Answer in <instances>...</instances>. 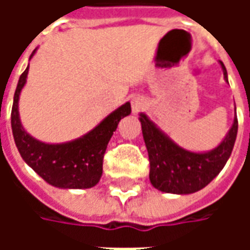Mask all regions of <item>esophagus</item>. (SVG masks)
I'll list each match as a JSON object with an SVG mask.
<instances>
[{"label": "esophagus", "instance_id": "34e87169", "mask_svg": "<svg viewBox=\"0 0 250 250\" xmlns=\"http://www.w3.org/2000/svg\"><path fill=\"white\" fill-rule=\"evenodd\" d=\"M146 104V99L142 98V96H135V98H132V100H131V109H132V114L141 112L142 109H145Z\"/></svg>", "mask_w": 250, "mask_h": 250}]
</instances>
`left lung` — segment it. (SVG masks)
I'll return each instance as SVG.
<instances>
[{"instance_id":"8db88e82","label":"left lung","mask_w":250,"mask_h":250,"mask_svg":"<svg viewBox=\"0 0 250 250\" xmlns=\"http://www.w3.org/2000/svg\"><path fill=\"white\" fill-rule=\"evenodd\" d=\"M220 65L228 82L224 62H220ZM139 122L150 159V182L162 193L179 195L198 191L220 174L233 151L238 130L234 115L233 125L220 145L209 151L197 152L177 145L146 114H139Z\"/></svg>"}]
</instances>
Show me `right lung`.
I'll list each match as a JSON object with an SVG mask.
<instances>
[{"label":"right lung","instance_id":"obj_1","mask_svg":"<svg viewBox=\"0 0 250 250\" xmlns=\"http://www.w3.org/2000/svg\"><path fill=\"white\" fill-rule=\"evenodd\" d=\"M37 49L30 55L35 56ZM29 65L20 76L12 107V131L14 143L25 163L46 184L59 188H91L103 174V158L111 136L119 122L131 114L130 102L107 115L98 125L77 139L64 143H45L26 132L20 119L19 102L26 84Z\"/></svg>","mask_w":250,"mask_h":250}]
</instances>
